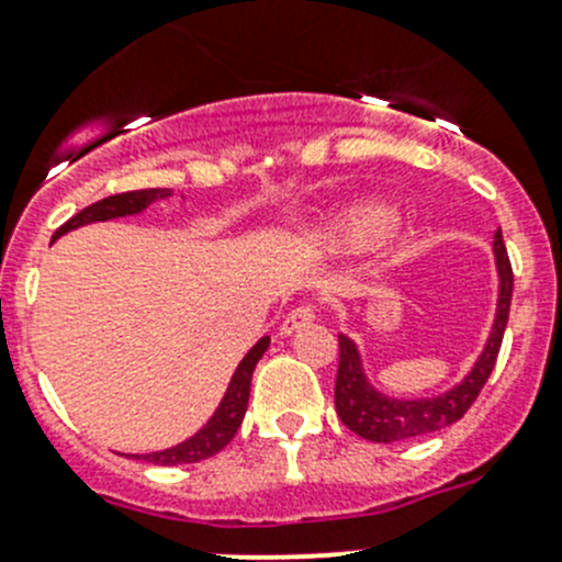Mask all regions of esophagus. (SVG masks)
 Masks as SVG:
<instances>
[{"instance_id": "1", "label": "esophagus", "mask_w": 562, "mask_h": 562, "mask_svg": "<svg viewBox=\"0 0 562 562\" xmlns=\"http://www.w3.org/2000/svg\"><path fill=\"white\" fill-rule=\"evenodd\" d=\"M310 321H315V307L313 304H299V307H293L291 313L282 318L280 335H293V331H299L302 326H307Z\"/></svg>"}]
</instances>
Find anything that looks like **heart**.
Instances as JSON below:
<instances>
[{"mask_svg": "<svg viewBox=\"0 0 562 562\" xmlns=\"http://www.w3.org/2000/svg\"><path fill=\"white\" fill-rule=\"evenodd\" d=\"M392 214L381 203H357L340 211L321 233V241L335 249H357L379 238L390 227Z\"/></svg>", "mask_w": 562, "mask_h": 562, "instance_id": "heart-1", "label": "heart"}]
</instances>
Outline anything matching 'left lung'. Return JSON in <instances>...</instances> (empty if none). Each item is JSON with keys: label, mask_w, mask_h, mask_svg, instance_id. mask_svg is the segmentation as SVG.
I'll use <instances>...</instances> for the list:
<instances>
[{"label": "left lung", "mask_w": 562, "mask_h": 562, "mask_svg": "<svg viewBox=\"0 0 562 562\" xmlns=\"http://www.w3.org/2000/svg\"><path fill=\"white\" fill-rule=\"evenodd\" d=\"M494 258H497L499 271V299H497V318H494L492 335H488L486 348L475 368L470 370L461 384L437 397H417V401H397L386 397L375 386H370L368 375L362 370L357 346L340 335V364H337L335 381V408L342 426L351 428L362 439L370 442H403V439L423 437V434L442 431L453 426L456 419L467 414V408L481 395L483 384L492 375L494 362H497L499 346H503L505 326H508L510 296H514V269H510L508 249H505L503 231L494 233Z\"/></svg>", "instance_id": "8db88e82"}]
</instances>
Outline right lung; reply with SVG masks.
Returning <instances> with one entry per match:
<instances>
[{
  "instance_id": "1",
  "label": "right lung",
  "mask_w": 562,
  "mask_h": 562,
  "mask_svg": "<svg viewBox=\"0 0 562 562\" xmlns=\"http://www.w3.org/2000/svg\"><path fill=\"white\" fill-rule=\"evenodd\" d=\"M170 198V189H139V192H123L112 194V198H103L98 203L87 205L85 211H79L76 216H70L54 238H59L63 233L76 231L81 225H90V222H106L117 220V216H131L139 214V211L148 209L154 200ZM269 348V337H260L252 348H249L247 357L241 359V364L233 373L231 386H227L225 397H222L220 408L214 412V417L194 434L187 442L176 445L170 450H159V453H145V456H131V459H143L150 461V464L159 467H178V464H198V461L211 459V456L220 453L222 448L231 445V439L236 437L238 426H241L244 414H247L249 403V384H252V370L258 364V359L263 357V351Z\"/></svg>"
}]
</instances>
